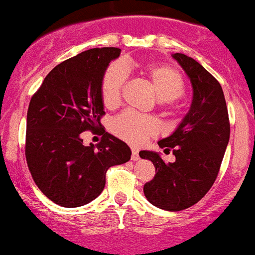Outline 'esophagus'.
<instances>
[{"label": "esophagus", "instance_id": "esophagus-1", "mask_svg": "<svg viewBox=\"0 0 255 255\" xmlns=\"http://www.w3.org/2000/svg\"><path fill=\"white\" fill-rule=\"evenodd\" d=\"M132 160H138L140 159V155H138V150L136 147H132Z\"/></svg>", "mask_w": 255, "mask_h": 255}]
</instances>
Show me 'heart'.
<instances>
[{"mask_svg":"<svg viewBox=\"0 0 255 255\" xmlns=\"http://www.w3.org/2000/svg\"><path fill=\"white\" fill-rule=\"evenodd\" d=\"M145 76L150 81L157 98L162 102H171L184 93V80L180 72L167 65L150 63L142 67ZM127 80V68L115 62L105 71L101 81V97L106 108H113L121 101L122 91ZM115 134L132 144H141L158 132V123L151 117L123 113L111 123Z\"/></svg>","mask_w":255,"mask_h":255,"instance_id":"b5f03b06","label":"heart"}]
</instances>
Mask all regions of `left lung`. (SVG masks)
I'll return each instance as SVG.
<instances>
[{
  "mask_svg": "<svg viewBox=\"0 0 255 255\" xmlns=\"http://www.w3.org/2000/svg\"><path fill=\"white\" fill-rule=\"evenodd\" d=\"M189 78L192 104L168 137L158 141L164 151L172 150L175 162L164 163L157 151L141 150L153 162L155 176L144 185L146 200L167 211L193 206L213 187L230 141V119L223 89L209 71L193 58L172 54Z\"/></svg>",
  "mask_w": 255,
  "mask_h": 255,
  "instance_id": "obj_1",
  "label": "left lung"
}]
</instances>
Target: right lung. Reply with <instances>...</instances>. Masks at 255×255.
I'll return each mask as SVG.
<instances>
[{
  "label": "right lung",
  "mask_w": 255,
  "mask_h": 255,
  "mask_svg": "<svg viewBox=\"0 0 255 255\" xmlns=\"http://www.w3.org/2000/svg\"><path fill=\"white\" fill-rule=\"evenodd\" d=\"M118 48L85 50L55 66L31 98L25 158L38 189L63 207L97 198L106 171L131 159L124 141L104 131L100 144H83L81 132L95 131L105 114L101 81Z\"/></svg>",
  "instance_id": "right-lung-1"
}]
</instances>
